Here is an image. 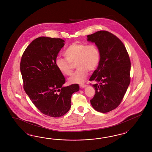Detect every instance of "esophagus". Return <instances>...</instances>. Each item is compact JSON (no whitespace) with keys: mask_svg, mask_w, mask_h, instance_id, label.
Wrapping results in <instances>:
<instances>
[{"mask_svg":"<svg viewBox=\"0 0 152 152\" xmlns=\"http://www.w3.org/2000/svg\"><path fill=\"white\" fill-rule=\"evenodd\" d=\"M87 86V85H86V84H81V85H80V87L81 88H86Z\"/></svg>","mask_w":152,"mask_h":152,"instance_id":"obj_1","label":"esophagus"}]
</instances>
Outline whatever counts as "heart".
I'll use <instances>...</instances> for the list:
<instances>
[{"label": "heart", "instance_id": "1", "mask_svg": "<svg viewBox=\"0 0 152 152\" xmlns=\"http://www.w3.org/2000/svg\"><path fill=\"white\" fill-rule=\"evenodd\" d=\"M64 55L66 60L57 57L56 65L61 74L70 76L74 69V65L77 68L76 71L69 78L70 83H81L88 77V71H94L100 64L101 53L95 45H85L75 42L64 50Z\"/></svg>", "mask_w": 152, "mask_h": 152}]
</instances>
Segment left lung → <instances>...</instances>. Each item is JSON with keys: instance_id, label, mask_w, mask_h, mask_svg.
Returning <instances> with one entry per match:
<instances>
[{"instance_id": "8db88e82", "label": "left lung", "mask_w": 152, "mask_h": 152, "mask_svg": "<svg viewBox=\"0 0 152 152\" xmlns=\"http://www.w3.org/2000/svg\"><path fill=\"white\" fill-rule=\"evenodd\" d=\"M87 37L101 53L100 64L89 79L99 83L92 85L95 95L90 102L97 111L107 113L119 105L130 83L129 54L119 38L108 31H98Z\"/></svg>"}]
</instances>
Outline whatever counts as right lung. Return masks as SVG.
I'll return each instance as SVG.
<instances>
[{"label": "right lung", "instance_id": "obj_1", "mask_svg": "<svg viewBox=\"0 0 152 152\" xmlns=\"http://www.w3.org/2000/svg\"><path fill=\"white\" fill-rule=\"evenodd\" d=\"M64 42L38 37L25 50L20 64L25 92L42 114L54 118L69 111L72 95L79 90L78 84L63 86L66 80L56 65Z\"/></svg>", "mask_w": 152, "mask_h": 152}]
</instances>
